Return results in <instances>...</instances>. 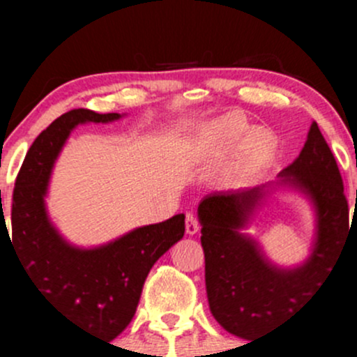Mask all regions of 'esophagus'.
Returning <instances> with one entry per match:
<instances>
[{
  "label": "esophagus",
  "mask_w": 357,
  "mask_h": 357,
  "mask_svg": "<svg viewBox=\"0 0 357 357\" xmlns=\"http://www.w3.org/2000/svg\"><path fill=\"white\" fill-rule=\"evenodd\" d=\"M199 228L200 225L195 212H186V233H188V235H195V233L199 231Z\"/></svg>",
  "instance_id": "34e87169"
}]
</instances>
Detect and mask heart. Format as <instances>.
I'll use <instances>...</instances> for the list:
<instances>
[{
    "label": "heart",
    "mask_w": 357,
    "mask_h": 357,
    "mask_svg": "<svg viewBox=\"0 0 357 357\" xmlns=\"http://www.w3.org/2000/svg\"><path fill=\"white\" fill-rule=\"evenodd\" d=\"M247 126L235 117L221 119L211 129L212 138L218 143L219 149L222 150H233L235 146H238L247 136ZM269 152H271V139H269V136L264 131L252 132L247 138L245 145H243L242 153H240L238 167H236L240 178L254 176L266 164Z\"/></svg>",
    "instance_id": "heart-1"
}]
</instances>
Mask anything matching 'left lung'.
<instances>
[{
    "instance_id": "1",
    "label": "left lung",
    "mask_w": 357,
    "mask_h": 357,
    "mask_svg": "<svg viewBox=\"0 0 357 357\" xmlns=\"http://www.w3.org/2000/svg\"><path fill=\"white\" fill-rule=\"evenodd\" d=\"M280 178L307 193L318 212L314 250L301 268H275L255 242L236 231L264 195L261 188L214 192L199 205L208 307L226 332L252 342L285 323L319 290L352 229L337 160L316 122Z\"/></svg>"
}]
</instances>
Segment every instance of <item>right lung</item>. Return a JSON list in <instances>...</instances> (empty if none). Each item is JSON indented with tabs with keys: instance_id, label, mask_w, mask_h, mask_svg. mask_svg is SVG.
Returning a JSON list of instances; mask_svg holds the SVG:
<instances>
[{
	"instance_id": "1",
	"label": "right lung",
	"mask_w": 357,
	"mask_h": 357,
	"mask_svg": "<svg viewBox=\"0 0 357 357\" xmlns=\"http://www.w3.org/2000/svg\"><path fill=\"white\" fill-rule=\"evenodd\" d=\"M119 114L74 109L52 122L29 149L12 199V240L29 280L68 323L114 340L131 323L152 266L185 235V214L143 226L91 250L70 247L48 221L46 186L68 132L81 122L115 121Z\"/></svg>"
}]
</instances>
